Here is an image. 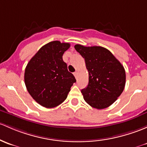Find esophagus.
<instances>
[{"label": "esophagus", "instance_id": "obj_1", "mask_svg": "<svg viewBox=\"0 0 147 147\" xmlns=\"http://www.w3.org/2000/svg\"><path fill=\"white\" fill-rule=\"evenodd\" d=\"M73 75H74V76L75 77V78H76V79H78V72H77V71H76V72H74V73H73Z\"/></svg>", "mask_w": 147, "mask_h": 147}]
</instances>
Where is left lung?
Wrapping results in <instances>:
<instances>
[{"instance_id":"left-lung-1","label":"left lung","mask_w":147,"mask_h":147,"mask_svg":"<svg viewBox=\"0 0 147 147\" xmlns=\"http://www.w3.org/2000/svg\"><path fill=\"white\" fill-rule=\"evenodd\" d=\"M75 49L84 58L89 72L88 85L81 91L84 101L97 109L109 107L124 90V67L110 51L101 46L76 44Z\"/></svg>"}]
</instances>
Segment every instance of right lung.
Instances as JSON below:
<instances>
[{
  "label": "right lung",
  "instance_id": "add662e5",
  "mask_svg": "<svg viewBox=\"0 0 147 147\" xmlns=\"http://www.w3.org/2000/svg\"><path fill=\"white\" fill-rule=\"evenodd\" d=\"M69 43L53 41L43 46L29 61L24 72V83L32 98L46 108L58 106L66 99L76 82L67 70L63 55Z\"/></svg>",
  "mask_w": 147,
  "mask_h": 147
}]
</instances>
